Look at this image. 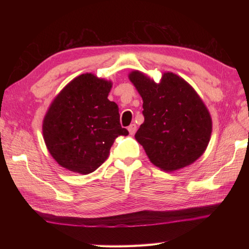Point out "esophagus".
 <instances>
[{
  "mask_svg": "<svg viewBox=\"0 0 249 249\" xmlns=\"http://www.w3.org/2000/svg\"><path fill=\"white\" fill-rule=\"evenodd\" d=\"M127 129H128L130 135H134V134L136 133V130H137V125H136V124H130V125L128 126Z\"/></svg>",
  "mask_w": 249,
  "mask_h": 249,
  "instance_id": "34e87169",
  "label": "esophagus"
}]
</instances>
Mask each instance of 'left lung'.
<instances>
[{
	"mask_svg": "<svg viewBox=\"0 0 249 249\" xmlns=\"http://www.w3.org/2000/svg\"><path fill=\"white\" fill-rule=\"evenodd\" d=\"M129 79L143 99L144 122L135 137L150 160L173 171L198 160L209 144L212 120L195 89L172 72L163 73L160 84L139 71Z\"/></svg>",
	"mask_w": 249,
	"mask_h": 249,
	"instance_id": "obj_1",
	"label": "left lung"
}]
</instances>
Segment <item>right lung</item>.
<instances>
[{
    "label": "right lung",
    "instance_id": "1",
    "mask_svg": "<svg viewBox=\"0 0 249 249\" xmlns=\"http://www.w3.org/2000/svg\"><path fill=\"white\" fill-rule=\"evenodd\" d=\"M111 82L92 73L73 79L47 112L43 134L59 165L89 174L107 160L116 137L127 136L120 124L118 105L108 99Z\"/></svg>",
    "mask_w": 249,
    "mask_h": 249
}]
</instances>
